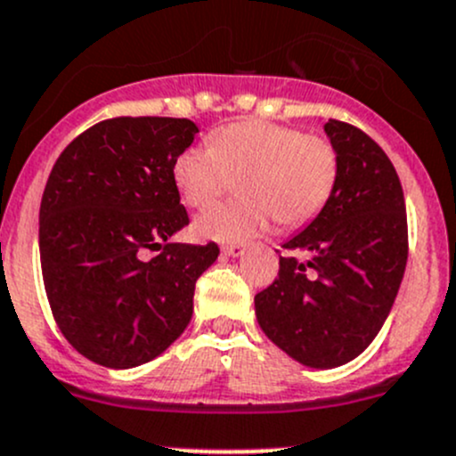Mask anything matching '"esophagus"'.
<instances>
[{
    "mask_svg": "<svg viewBox=\"0 0 456 456\" xmlns=\"http://www.w3.org/2000/svg\"><path fill=\"white\" fill-rule=\"evenodd\" d=\"M243 250H246V246H243V243H226V246L222 248V252L226 256H239V255H243Z\"/></svg>",
    "mask_w": 456,
    "mask_h": 456,
    "instance_id": "34e87169",
    "label": "esophagus"
}]
</instances>
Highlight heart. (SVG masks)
<instances>
[{
	"label": "heart",
	"mask_w": 456,
	"mask_h": 456,
	"mask_svg": "<svg viewBox=\"0 0 456 456\" xmlns=\"http://www.w3.org/2000/svg\"><path fill=\"white\" fill-rule=\"evenodd\" d=\"M241 175L243 200L206 210L195 224L200 237L243 241L264 232L273 217L286 228L313 222L335 192L339 155L322 134L243 119L215 128L210 146H188L173 166L175 183L192 208L213 204Z\"/></svg>",
	"instance_id": "1"
}]
</instances>
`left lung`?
I'll return each instance as SVG.
<instances>
[{"label": "left lung", "instance_id": "obj_1", "mask_svg": "<svg viewBox=\"0 0 456 456\" xmlns=\"http://www.w3.org/2000/svg\"><path fill=\"white\" fill-rule=\"evenodd\" d=\"M326 133L339 155L335 192L283 243L277 279L255 295L265 337L310 368L344 366L372 344L408 261V217L392 161L357 126L330 119Z\"/></svg>", "mask_w": 456, "mask_h": 456}]
</instances>
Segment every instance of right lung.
<instances>
[{"label": "right lung", "mask_w": 456, "mask_h": 456, "mask_svg": "<svg viewBox=\"0 0 456 456\" xmlns=\"http://www.w3.org/2000/svg\"><path fill=\"white\" fill-rule=\"evenodd\" d=\"M197 126L112 117L57 157L39 206V259L53 317L79 354L106 368L159 357L192 317L197 279L219 246L173 243L191 224L175 159ZM146 249H159L152 260Z\"/></svg>", "instance_id": "add662e5"}]
</instances>
